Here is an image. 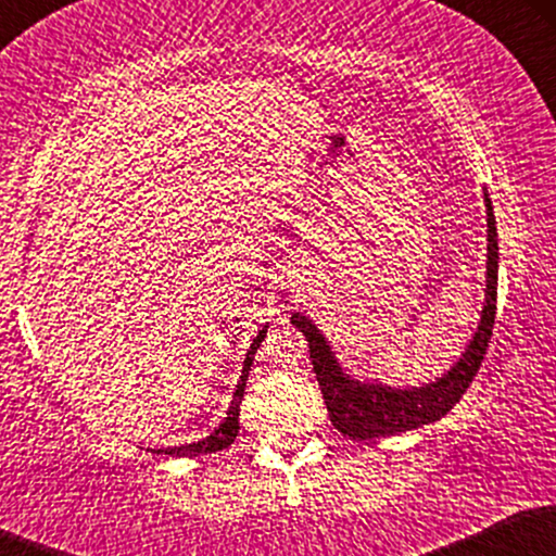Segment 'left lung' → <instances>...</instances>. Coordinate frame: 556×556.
Returning <instances> with one entry per match:
<instances>
[{
    "label": "left lung",
    "mask_w": 556,
    "mask_h": 556,
    "mask_svg": "<svg viewBox=\"0 0 556 556\" xmlns=\"http://www.w3.org/2000/svg\"><path fill=\"white\" fill-rule=\"evenodd\" d=\"M486 203V225H489V256H486V300H483L481 324H478L476 337L470 340L463 358L446 371L442 379L431 381L426 387L394 389L384 384H371V381H358L342 371L331 353L327 337L316 329L308 316L292 314V327L303 331L308 340L311 363L321 387L324 402H327L329 420L337 431L366 442V439L394 437V433L413 431L418 426L433 424L444 418L452 407L460 402L465 389L470 387L473 376L481 368L483 355H486L491 329H494L496 316V271H500V242H496V222L494 208H491L489 193H483Z\"/></svg>",
    "instance_id": "8db88e82"
}]
</instances>
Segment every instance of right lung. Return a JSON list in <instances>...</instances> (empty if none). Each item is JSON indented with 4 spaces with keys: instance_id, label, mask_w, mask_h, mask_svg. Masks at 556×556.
<instances>
[{
    "instance_id": "add662e5",
    "label": "right lung",
    "mask_w": 556,
    "mask_h": 556,
    "mask_svg": "<svg viewBox=\"0 0 556 556\" xmlns=\"http://www.w3.org/2000/svg\"><path fill=\"white\" fill-rule=\"evenodd\" d=\"M266 329L258 331V337L253 340L251 350H248L245 355V363H242V376L238 381V389H235V397H232V405H229L227 410V418L222 420L219 429H216L212 437L201 439V442H193V444H182V446H167V450H156L159 455H175V457H195V455H212V452H219L225 450L235 442V437H238V416H240V402H242V392H245V381H248V371H251V363H253V355H256L261 340H264Z\"/></svg>"
}]
</instances>
